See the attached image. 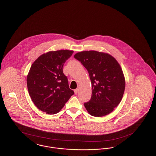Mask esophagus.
I'll use <instances>...</instances> for the list:
<instances>
[{
  "label": "esophagus",
  "mask_w": 156,
  "mask_h": 156,
  "mask_svg": "<svg viewBox=\"0 0 156 156\" xmlns=\"http://www.w3.org/2000/svg\"><path fill=\"white\" fill-rule=\"evenodd\" d=\"M78 89L77 88V89H75L74 90V93L75 94H76L77 93H78Z\"/></svg>",
  "instance_id": "1"
}]
</instances>
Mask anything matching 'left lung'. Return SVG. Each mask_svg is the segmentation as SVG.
Here are the masks:
<instances>
[{
	"label": "left lung",
	"mask_w": 156,
	"mask_h": 156,
	"mask_svg": "<svg viewBox=\"0 0 156 156\" xmlns=\"http://www.w3.org/2000/svg\"><path fill=\"white\" fill-rule=\"evenodd\" d=\"M78 59L87 69L92 84V97L84 104L91 116L102 117L111 113L120 102L125 78L119 62L111 55L97 51L77 52Z\"/></svg>",
	"instance_id": "8db88e82"
}]
</instances>
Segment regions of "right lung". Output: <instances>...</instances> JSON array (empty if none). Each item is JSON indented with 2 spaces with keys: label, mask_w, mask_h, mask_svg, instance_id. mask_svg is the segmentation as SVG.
I'll list each match as a JSON object with an SVG mask.
<instances>
[{
  "label": "right lung",
  "mask_w": 156,
  "mask_h": 156,
  "mask_svg": "<svg viewBox=\"0 0 156 156\" xmlns=\"http://www.w3.org/2000/svg\"><path fill=\"white\" fill-rule=\"evenodd\" d=\"M73 52L68 50L46 52L30 67L27 76L29 94L38 109L45 113H58L74 94L62 71L65 62Z\"/></svg>",
  "instance_id": "add662e5"
}]
</instances>
